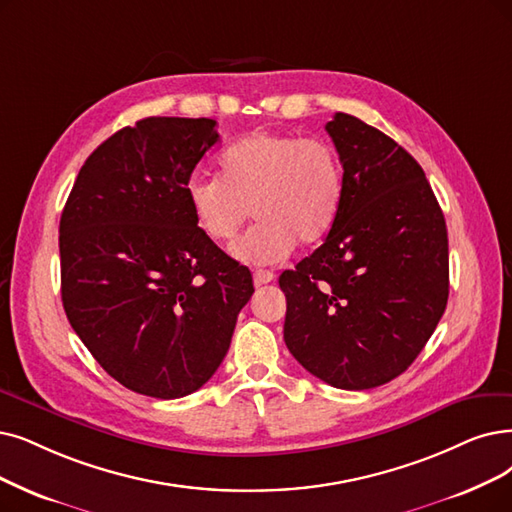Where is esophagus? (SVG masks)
Masks as SVG:
<instances>
[{"label": "esophagus", "mask_w": 512, "mask_h": 512, "mask_svg": "<svg viewBox=\"0 0 512 512\" xmlns=\"http://www.w3.org/2000/svg\"><path fill=\"white\" fill-rule=\"evenodd\" d=\"M275 279V275L271 271H264V269H256L254 271V285H264V283H271Z\"/></svg>", "instance_id": "1"}]
</instances>
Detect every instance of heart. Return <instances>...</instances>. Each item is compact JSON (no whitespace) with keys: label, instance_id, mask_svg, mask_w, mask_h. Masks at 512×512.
<instances>
[{"label":"heart","instance_id":"obj_1","mask_svg":"<svg viewBox=\"0 0 512 512\" xmlns=\"http://www.w3.org/2000/svg\"><path fill=\"white\" fill-rule=\"evenodd\" d=\"M218 172L220 178L189 180V210L216 243H229L256 216L260 222L233 245L243 262L273 264L298 243H321L342 208V161L319 138L256 130L220 153Z\"/></svg>","mask_w":512,"mask_h":512}]
</instances>
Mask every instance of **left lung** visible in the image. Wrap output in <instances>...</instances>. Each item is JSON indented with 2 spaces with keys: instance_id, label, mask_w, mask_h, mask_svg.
I'll return each instance as SVG.
<instances>
[{
  "instance_id": "8db88e82",
  "label": "left lung",
  "mask_w": 512,
  "mask_h": 512,
  "mask_svg": "<svg viewBox=\"0 0 512 512\" xmlns=\"http://www.w3.org/2000/svg\"><path fill=\"white\" fill-rule=\"evenodd\" d=\"M344 199L323 245L279 277L283 340L296 361L344 391L391 382L445 311V218L420 163L393 138L336 113L325 124Z\"/></svg>"
}]
</instances>
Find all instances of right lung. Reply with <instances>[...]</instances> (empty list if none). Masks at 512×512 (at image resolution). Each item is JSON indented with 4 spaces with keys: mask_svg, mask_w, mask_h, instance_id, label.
<instances>
[{
    "mask_svg": "<svg viewBox=\"0 0 512 512\" xmlns=\"http://www.w3.org/2000/svg\"><path fill=\"white\" fill-rule=\"evenodd\" d=\"M216 142L208 117L140 119L86 159L60 216L67 319L102 370L147 397L206 384L254 294L250 269L189 210L191 174Z\"/></svg>",
    "mask_w": 512,
    "mask_h": 512,
    "instance_id": "add662e5",
    "label": "right lung"
}]
</instances>
